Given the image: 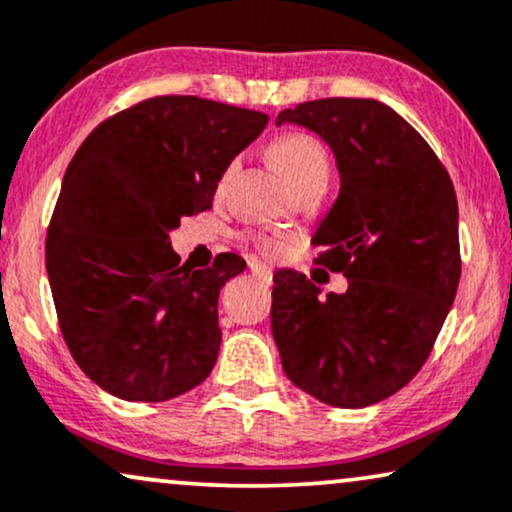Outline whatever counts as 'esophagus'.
<instances>
[{
	"label": "esophagus",
	"mask_w": 512,
	"mask_h": 512,
	"mask_svg": "<svg viewBox=\"0 0 512 512\" xmlns=\"http://www.w3.org/2000/svg\"><path fill=\"white\" fill-rule=\"evenodd\" d=\"M250 272H252V276H255L257 281H264V283H269V281H272V269H269V267H264V264L250 262Z\"/></svg>",
	"instance_id": "34e87169"
}]
</instances>
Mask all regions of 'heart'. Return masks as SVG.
Masks as SVG:
<instances>
[{"label": "heart", "instance_id": "b5f03b06", "mask_svg": "<svg viewBox=\"0 0 512 512\" xmlns=\"http://www.w3.org/2000/svg\"><path fill=\"white\" fill-rule=\"evenodd\" d=\"M272 159L293 188L303 186V183L312 181V178L329 176V155H326V147L322 145V140H317L315 135H307V133L283 135V138H279L272 145ZM231 171H233V164L226 169V174L221 176L219 190L226 186ZM257 245H260L264 252H276V248H279V245L272 243L269 238H257Z\"/></svg>", "mask_w": 512, "mask_h": 512}]
</instances>
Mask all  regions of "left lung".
Here are the masks:
<instances>
[{"instance_id": "1", "label": "left lung", "mask_w": 512, "mask_h": 512, "mask_svg": "<svg viewBox=\"0 0 512 512\" xmlns=\"http://www.w3.org/2000/svg\"><path fill=\"white\" fill-rule=\"evenodd\" d=\"M317 133L341 190L317 226V264L346 293L319 298L305 274H274L272 334L286 377L334 408H367L420 372L460 281L451 176L403 116L377 100L326 97L276 119Z\"/></svg>"}]
</instances>
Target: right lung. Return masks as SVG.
<instances>
[{"instance_id":"obj_1","label":"right lung","mask_w":512,"mask_h":512,"mask_svg":"<svg viewBox=\"0 0 512 512\" xmlns=\"http://www.w3.org/2000/svg\"><path fill=\"white\" fill-rule=\"evenodd\" d=\"M269 116L164 95L109 116L73 155L47 229V276L73 360L100 389L162 403L219 355V291L245 269L178 264L169 233L212 207L219 178Z\"/></svg>"}]
</instances>
